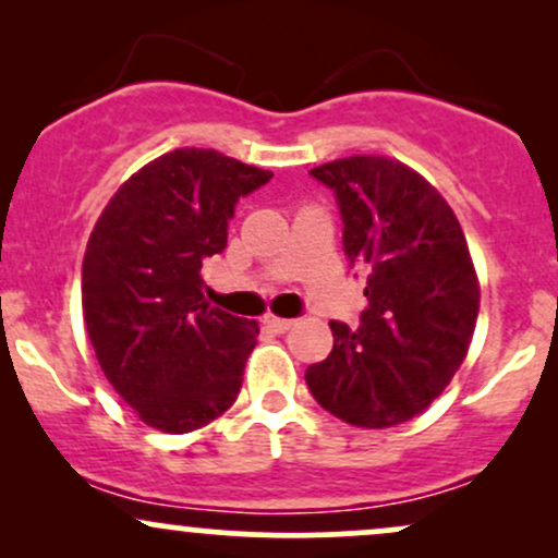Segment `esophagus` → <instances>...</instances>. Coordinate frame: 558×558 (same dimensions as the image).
<instances>
[{"instance_id": "esophagus-1", "label": "esophagus", "mask_w": 558, "mask_h": 558, "mask_svg": "<svg viewBox=\"0 0 558 558\" xmlns=\"http://www.w3.org/2000/svg\"><path fill=\"white\" fill-rule=\"evenodd\" d=\"M262 323H265L272 332H286V330L293 328V319H286V317H278V315H265Z\"/></svg>"}]
</instances>
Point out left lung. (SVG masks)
<instances>
[{
	"mask_svg": "<svg viewBox=\"0 0 558 558\" xmlns=\"http://www.w3.org/2000/svg\"><path fill=\"white\" fill-rule=\"evenodd\" d=\"M312 175L336 191L345 257L367 270L369 306L356 330L332 319V351L306 369V386L349 425H401L444 393L470 351L480 280L464 230L399 159L354 155Z\"/></svg>",
	"mask_w": 558,
	"mask_h": 558,
	"instance_id": "obj_1",
	"label": "left lung"
}]
</instances>
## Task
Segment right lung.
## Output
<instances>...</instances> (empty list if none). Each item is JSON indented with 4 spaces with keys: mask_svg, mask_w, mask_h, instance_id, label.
<instances>
[{
    "mask_svg": "<svg viewBox=\"0 0 558 558\" xmlns=\"http://www.w3.org/2000/svg\"><path fill=\"white\" fill-rule=\"evenodd\" d=\"M272 178L215 149L168 151L114 191L83 257V319L110 386L141 422L191 433L233 407L257 319L204 301L239 196Z\"/></svg>",
    "mask_w": 558,
    "mask_h": 558,
    "instance_id": "obj_1",
    "label": "right lung"
}]
</instances>
